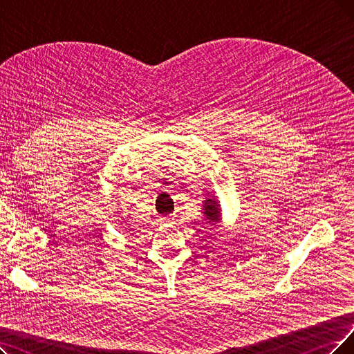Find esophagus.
<instances>
[{
    "mask_svg": "<svg viewBox=\"0 0 354 354\" xmlns=\"http://www.w3.org/2000/svg\"><path fill=\"white\" fill-rule=\"evenodd\" d=\"M158 222L162 223V225H171V223L174 222V216H173V215H169V216H161V218L158 219Z\"/></svg>",
    "mask_w": 354,
    "mask_h": 354,
    "instance_id": "34e87169",
    "label": "esophagus"
}]
</instances>
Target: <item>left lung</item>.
Listing matches in <instances>:
<instances>
[{
	"label": "left lung",
	"instance_id": "obj_1",
	"mask_svg": "<svg viewBox=\"0 0 354 354\" xmlns=\"http://www.w3.org/2000/svg\"><path fill=\"white\" fill-rule=\"evenodd\" d=\"M203 215L207 221L206 223H210V226H216L221 222L222 219L221 205H219V201L216 199V196L209 194L203 201Z\"/></svg>",
	"mask_w": 354,
	"mask_h": 354
}]
</instances>
